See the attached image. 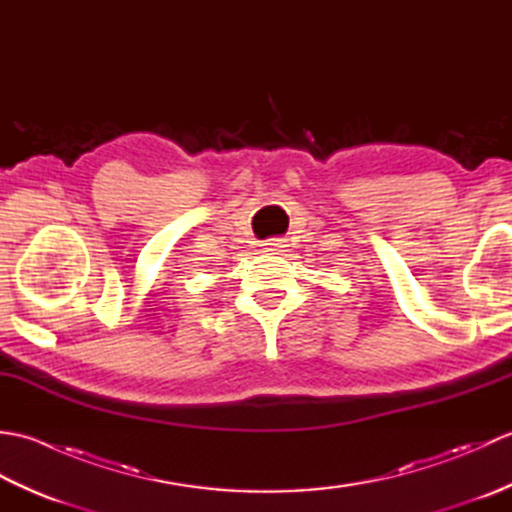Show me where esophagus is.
I'll return each mask as SVG.
<instances>
[{
	"mask_svg": "<svg viewBox=\"0 0 512 512\" xmlns=\"http://www.w3.org/2000/svg\"><path fill=\"white\" fill-rule=\"evenodd\" d=\"M262 246H264L266 253H273V255H277V253H284V248H286L288 244H286V239L273 237V239H268V242H264Z\"/></svg>",
	"mask_w": 512,
	"mask_h": 512,
	"instance_id": "esophagus-1",
	"label": "esophagus"
}]
</instances>
